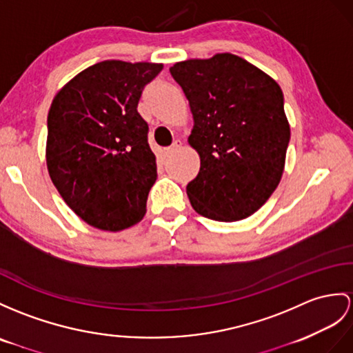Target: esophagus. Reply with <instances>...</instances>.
<instances>
[{
  "label": "esophagus",
  "instance_id": "obj_1",
  "mask_svg": "<svg viewBox=\"0 0 353 353\" xmlns=\"http://www.w3.org/2000/svg\"><path fill=\"white\" fill-rule=\"evenodd\" d=\"M181 141H175L174 143H172L170 145V147L169 148H166L165 150V156H170V154H174L176 150H179V148H181Z\"/></svg>",
  "mask_w": 353,
  "mask_h": 353
}]
</instances>
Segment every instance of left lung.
<instances>
[{"label": "left lung", "mask_w": 353, "mask_h": 353, "mask_svg": "<svg viewBox=\"0 0 353 353\" xmlns=\"http://www.w3.org/2000/svg\"><path fill=\"white\" fill-rule=\"evenodd\" d=\"M169 72L194 121L188 143L201 169L187 184L193 210L217 221L250 217L285 170L290 127L280 85L232 54L185 59Z\"/></svg>", "instance_id": "1"}]
</instances>
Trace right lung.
Returning <instances> with one entry per match:
<instances>
[{"label": "right lung", "mask_w": 353, "mask_h": 353, "mask_svg": "<svg viewBox=\"0 0 353 353\" xmlns=\"http://www.w3.org/2000/svg\"><path fill=\"white\" fill-rule=\"evenodd\" d=\"M161 68L156 63L101 61L76 74L52 100L49 176L90 226L118 232L145 216L157 165L137 103Z\"/></svg>", "instance_id": "add662e5"}]
</instances>
